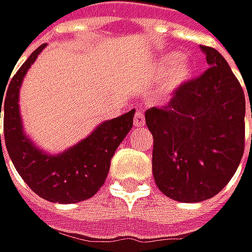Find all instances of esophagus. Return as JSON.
Masks as SVG:
<instances>
[{
  "mask_svg": "<svg viewBox=\"0 0 252 252\" xmlns=\"http://www.w3.org/2000/svg\"><path fill=\"white\" fill-rule=\"evenodd\" d=\"M133 124L136 128H140V127H145V115L142 110H137L136 115H134V119H133Z\"/></svg>",
  "mask_w": 252,
  "mask_h": 252,
  "instance_id": "1",
  "label": "esophagus"
}]
</instances>
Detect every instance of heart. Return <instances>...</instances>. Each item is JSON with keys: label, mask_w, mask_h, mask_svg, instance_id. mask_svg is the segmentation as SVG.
I'll return each mask as SVG.
<instances>
[{"label": "heart", "mask_w": 252, "mask_h": 252, "mask_svg": "<svg viewBox=\"0 0 252 252\" xmlns=\"http://www.w3.org/2000/svg\"><path fill=\"white\" fill-rule=\"evenodd\" d=\"M157 67L161 72H165L159 85V94L162 97H170L182 85L190 81L193 75V66L190 60L186 56H180L177 53L162 54L157 60Z\"/></svg>", "instance_id": "b5f03b06"}]
</instances>
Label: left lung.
Listing matches in <instances>:
<instances>
[{
    "label": "left lung",
    "mask_w": 252,
    "mask_h": 252,
    "mask_svg": "<svg viewBox=\"0 0 252 252\" xmlns=\"http://www.w3.org/2000/svg\"><path fill=\"white\" fill-rule=\"evenodd\" d=\"M208 69L146 110L158 189L179 202L216 196L236 173L245 146V95L226 59L201 45ZM252 116V106H251Z\"/></svg>",
    "instance_id": "1"
}]
</instances>
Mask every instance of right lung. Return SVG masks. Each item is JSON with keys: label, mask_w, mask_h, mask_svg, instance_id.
Instances as JSON below:
<instances>
[{"label": "right lung", "mask_w": 252, "mask_h": 252, "mask_svg": "<svg viewBox=\"0 0 252 252\" xmlns=\"http://www.w3.org/2000/svg\"><path fill=\"white\" fill-rule=\"evenodd\" d=\"M45 47L47 44L39 45L28 57L11 78L7 93H1L5 148L14 168L36 195L50 202L75 204L94 196L103 186L115 151L133 127L136 110L101 122L91 134L64 152L53 155L35 146L23 131L19 91L28 69Z\"/></svg>", "instance_id": "1"}]
</instances>
